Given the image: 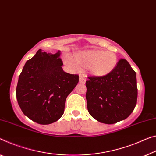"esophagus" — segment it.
Returning <instances> with one entry per match:
<instances>
[{"label": "esophagus", "mask_w": 156, "mask_h": 156, "mask_svg": "<svg viewBox=\"0 0 156 156\" xmlns=\"http://www.w3.org/2000/svg\"><path fill=\"white\" fill-rule=\"evenodd\" d=\"M85 81H86V76L83 75H81L80 76V82L84 83Z\"/></svg>", "instance_id": "34e87169"}]
</instances>
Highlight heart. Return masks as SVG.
<instances>
[{
    "label": "heart",
    "mask_w": 156,
    "mask_h": 156,
    "mask_svg": "<svg viewBox=\"0 0 156 156\" xmlns=\"http://www.w3.org/2000/svg\"><path fill=\"white\" fill-rule=\"evenodd\" d=\"M75 63L71 58L66 62L72 68H88L90 73L95 76H105L111 73L117 65V56L114 52L93 49L81 51L75 55Z\"/></svg>",
    "instance_id": "obj_1"
}]
</instances>
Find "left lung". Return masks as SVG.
Listing matches in <instances>:
<instances>
[{
  "instance_id": "1",
  "label": "left lung",
  "mask_w": 156,
  "mask_h": 156,
  "mask_svg": "<svg viewBox=\"0 0 156 156\" xmlns=\"http://www.w3.org/2000/svg\"><path fill=\"white\" fill-rule=\"evenodd\" d=\"M86 81L88 111L98 121L113 124L130 116L137 100L136 73L126 59L105 76H89Z\"/></svg>"
}]
</instances>
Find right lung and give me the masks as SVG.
Here are the masks:
<instances>
[{
  "label": "right lung",
  "mask_w": 156,
  "mask_h": 156,
  "mask_svg": "<svg viewBox=\"0 0 156 156\" xmlns=\"http://www.w3.org/2000/svg\"><path fill=\"white\" fill-rule=\"evenodd\" d=\"M60 51L39 49L28 60L19 77L16 94L21 111L39 124L56 122L63 116L68 95L79 82L78 75L64 72Z\"/></svg>",
  "instance_id": "obj_1"
}]
</instances>
